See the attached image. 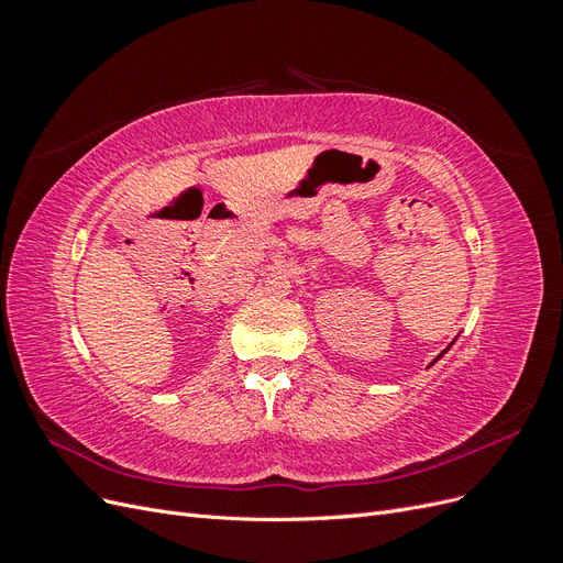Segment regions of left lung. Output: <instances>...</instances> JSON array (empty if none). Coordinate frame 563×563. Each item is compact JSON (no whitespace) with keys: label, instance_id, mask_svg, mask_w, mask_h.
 I'll return each mask as SVG.
<instances>
[{"label":"left lung","instance_id":"1","mask_svg":"<svg viewBox=\"0 0 563 563\" xmlns=\"http://www.w3.org/2000/svg\"><path fill=\"white\" fill-rule=\"evenodd\" d=\"M441 354H444V352H441ZM441 354H439V356H441ZM439 356H437V360H439Z\"/></svg>","mask_w":563,"mask_h":563}]
</instances>
